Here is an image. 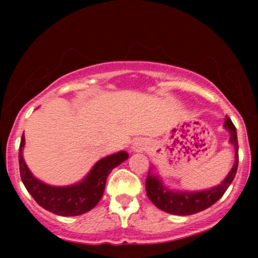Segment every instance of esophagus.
Returning a JSON list of instances; mask_svg holds the SVG:
<instances>
[{
    "mask_svg": "<svg viewBox=\"0 0 258 258\" xmlns=\"http://www.w3.org/2000/svg\"><path fill=\"white\" fill-rule=\"evenodd\" d=\"M132 148H133V150H136V152H141V150L146 149L147 146L144 143H142V142H135Z\"/></svg>",
    "mask_w": 258,
    "mask_h": 258,
    "instance_id": "34e87169",
    "label": "esophagus"
}]
</instances>
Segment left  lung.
Here are the masks:
<instances>
[{"instance_id": "8db88e82", "label": "left lung", "mask_w": 258, "mask_h": 258, "mask_svg": "<svg viewBox=\"0 0 258 258\" xmlns=\"http://www.w3.org/2000/svg\"><path fill=\"white\" fill-rule=\"evenodd\" d=\"M224 128L230 133L229 143H232L235 149V156H234V165L228 173V176L222 180L221 184L214 186L211 189L201 191H173L164 185L162 180L159 178L158 174L148 173L146 180V190L150 201L158 209L167 212L171 215L188 216L194 215L197 212L204 211L207 207L212 206L216 201H218L226 193L228 186L233 182L234 177L238 170L239 154H238V137H236V128L233 125L232 120L226 117L224 121Z\"/></svg>"}]
</instances>
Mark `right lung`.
<instances>
[{
    "mask_svg": "<svg viewBox=\"0 0 258 258\" xmlns=\"http://www.w3.org/2000/svg\"><path fill=\"white\" fill-rule=\"evenodd\" d=\"M24 135L20 139L19 170L26 190L44 210L59 216H79L93 209L104 193L106 177L121 162L128 159L126 152H119L99 160L81 182L68 186H53L32 176L24 159Z\"/></svg>",
    "mask_w": 258,
    "mask_h": 258,
    "instance_id": "obj_1",
    "label": "right lung"
}]
</instances>
